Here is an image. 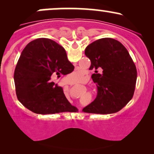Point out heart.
I'll list each match as a JSON object with an SVG mask.
<instances>
[{
    "label": "heart",
    "mask_w": 154,
    "mask_h": 154,
    "mask_svg": "<svg viewBox=\"0 0 154 154\" xmlns=\"http://www.w3.org/2000/svg\"><path fill=\"white\" fill-rule=\"evenodd\" d=\"M83 77V73L80 71H77L70 74L66 77L67 80L70 82L79 83L81 82Z\"/></svg>",
    "instance_id": "b5f03b06"
}]
</instances>
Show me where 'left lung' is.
<instances>
[{
    "mask_svg": "<svg viewBox=\"0 0 154 154\" xmlns=\"http://www.w3.org/2000/svg\"><path fill=\"white\" fill-rule=\"evenodd\" d=\"M85 54L91 61L89 69L95 70L92 78L98 93L82 111L107 114L121 110L132 99L137 79L135 65L126 48L114 39L101 38L88 45Z\"/></svg>",
    "mask_w": 154,
    "mask_h": 154,
    "instance_id": "8db88e82",
    "label": "left lung"
}]
</instances>
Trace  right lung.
I'll use <instances>...</instances> for the list:
<instances>
[{"label": "right lung", "instance_id": "add662e5", "mask_svg": "<svg viewBox=\"0 0 154 154\" xmlns=\"http://www.w3.org/2000/svg\"><path fill=\"white\" fill-rule=\"evenodd\" d=\"M62 46L48 38H38L26 45L16 66L14 75L17 98L35 114L77 112L66 99L62 88L51 82L73 71Z\"/></svg>", "mask_w": 154, "mask_h": 154}]
</instances>
